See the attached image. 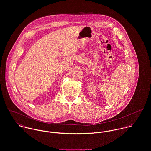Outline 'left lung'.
I'll list each match as a JSON object with an SVG mask.
<instances>
[{"mask_svg":"<svg viewBox=\"0 0 151 151\" xmlns=\"http://www.w3.org/2000/svg\"><path fill=\"white\" fill-rule=\"evenodd\" d=\"M122 45H123V44H122ZM123 46H124V45H123Z\"/></svg>","mask_w":151,"mask_h":151,"instance_id":"obj_1","label":"left lung"}]
</instances>
